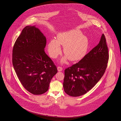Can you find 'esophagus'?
<instances>
[{
  "mask_svg": "<svg viewBox=\"0 0 121 121\" xmlns=\"http://www.w3.org/2000/svg\"><path fill=\"white\" fill-rule=\"evenodd\" d=\"M63 68H62V67H60V66H58V71L60 72V71H63Z\"/></svg>",
  "mask_w": 121,
  "mask_h": 121,
  "instance_id": "34e87169",
  "label": "esophagus"
}]
</instances>
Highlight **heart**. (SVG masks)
Instances as JSON below:
<instances>
[{"label": "heart", "instance_id": "b5f03b06", "mask_svg": "<svg viewBox=\"0 0 121 121\" xmlns=\"http://www.w3.org/2000/svg\"><path fill=\"white\" fill-rule=\"evenodd\" d=\"M60 45L63 46V53L67 56L60 60L61 63H64L67 61V57L71 61L82 57L87 51L88 41L86 36L82 35L78 30L60 33L57 36V40L52 39L48 45V50L51 57L55 58L60 54Z\"/></svg>", "mask_w": 121, "mask_h": 121}]
</instances>
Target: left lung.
Masks as SVG:
<instances>
[{
  "label": "left lung",
  "instance_id": "obj_1",
  "mask_svg": "<svg viewBox=\"0 0 121 121\" xmlns=\"http://www.w3.org/2000/svg\"><path fill=\"white\" fill-rule=\"evenodd\" d=\"M108 59V48L103 34L97 46L78 63L65 69L64 92L70 96L78 97L89 91L104 75Z\"/></svg>",
  "mask_w": 121,
  "mask_h": 121
}]
</instances>
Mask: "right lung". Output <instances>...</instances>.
Wrapping results in <instances>:
<instances>
[{"instance_id": "1", "label": "right lung", "mask_w": 121, "mask_h": 121, "mask_svg": "<svg viewBox=\"0 0 121 121\" xmlns=\"http://www.w3.org/2000/svg\"><path fill=\"white\" fill-rule=\"evenodd\" d=\"M46 37L35 26L23 29L13 49L12 63L23 87L35 95L46 92L58 70L44 51Z\"/></svg>"}]
</instances>
